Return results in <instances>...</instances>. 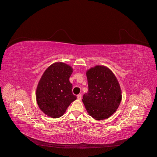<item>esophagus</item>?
Masks as SVG:
<instances>
[{
    "label": "esophagus",
    "mask_w": 157,
    "mask_h": 157,
    "mask_svg": "<svg viewBox=\"0 0 157 157\" xmlns=\"http://www.w3.org/2000/svg\"><path fill=\"white\" fill-rule=\"evenodd\" d=\"M77 98H78V99L81 100V98H82V96H81V94H78V95L77 96Z\"/></svg>",
    "instance_id": "obj_1"
}]
</instances>
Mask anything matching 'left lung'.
<instances>
[{"label": "left lung", "mask_w": 157, "mask_h": 157, "mask_svg": "<svg viewBox=\"0 0 157 157\" xmlns=\"http://www.w3.org/2000/svg\"><path fill=\"white\" fill-rule=\"evenodd\" d=\"M88 92L82 102L88 114L96 120H103L113 115L122 100L119 83L110 69L96 66L86 71Z\"/></svg>", "instance_id": "left-lung-1"}]
</instances>
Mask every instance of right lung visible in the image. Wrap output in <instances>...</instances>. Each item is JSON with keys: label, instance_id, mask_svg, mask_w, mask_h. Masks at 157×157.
Here are the masks:
<instances>
[{"label": "right lung", "instance_id": "add662e5", "mask_svg": "<svg viewBox=\"0 0 157 157\" xmlns=\"http://www.w3.org/2000/svg\"><path fill=\"white\" fill-rule=\"evenodd\" d=\"M72 73V67L56 62L43 74L37 86L36 99L39 108L47 116L60 117L76 99L72 93L73 85L70 82Z\"/></svg>", "mask_w": 157, "mask_h": 157}]
</instances>
